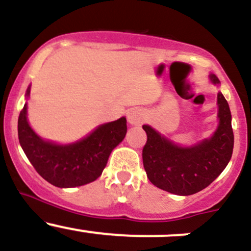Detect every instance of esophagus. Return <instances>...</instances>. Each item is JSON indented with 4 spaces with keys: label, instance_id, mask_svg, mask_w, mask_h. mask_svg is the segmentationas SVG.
I'll return each instance as SVG.
<instances>
[{
    "label": "esophagus",
    "instance_id": "obj_1",
    "mask_svg": "<svg viewBox=\"0 0 251 251\" xmlns=\"http://www.w3.org/2000/svg\"><path fill=\"white\" fill-rule=\"evenodd\" d=\"M143 114L141 113L140 110L137 109H132L127 113V123L130 125L133 126H138L143 123Z\"/></svg>",
    "mask_w": 251,
    "mask_h": 251
}]
</instances>
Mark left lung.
I'll return each instance as SVG.
<instances>
[{
  "label": "left lung",
  "instance_id": "8db88e82",
  "mask_svg": "<svg viewBox=\"0 0 251 251\" xmlns=\"http://www.w3.org/2000/svg\"><path fill=\"white\" fill-rule=\"evenodd\" d=\"M210 82L220 86L215 74ZM217 127L210 137L192 146H181L161 135L151 125H143L147 143L142 151L149 181L176 196H191L206 188L226 169L233 151L232 115L226 98L217 93Z\"/></svg>",
  "mask_w": 251,
  "mask_h": 251
}]
</instances>
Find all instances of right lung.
Returning <instances> with one entry per match:
<instances>
[{
    "mask_svg": "<svg viewBox=\"0 0 251 251\" xmlns=\"http://www.w3.org/2000/svg\"><path fill=\"white\" fill-rule=\"evenodd\" d=\"M29 85L25 98L30 97ZM126 118L98 125L72 143H57L37 135L27 120V102L18 119L19 143L30 163L47 182L59 188H74L96 181L104 170L110 153L126 136Z\"/></svg>",
    "mask_w": 251,
    "mask_h": 251,
    "instance_id": "add662e5",
    "label": "right lung"
}]
</instances>
